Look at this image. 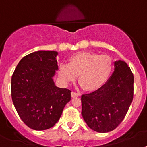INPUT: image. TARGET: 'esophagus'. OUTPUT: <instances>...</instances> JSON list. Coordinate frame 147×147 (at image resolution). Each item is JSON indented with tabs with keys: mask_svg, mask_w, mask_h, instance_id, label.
Returning <instances> with one entry per match:
<instances>
[{
	"mask_svg": "<svg viewBox=\"0 0 147 147\" xmlns=\"http://www.w3.org/2000/svg\"><path fill=\"white\" fill-rule=\"evenodd\" d=\"M80 96V94L79 93H76V92H74V91H72L71 92V97H78V96Z\"/></svg>",
	"mask_w": 147,
	"mask_h": 147,
	"instance_id": "obj_1",
	"label": "esophagus"
}]
</instances>
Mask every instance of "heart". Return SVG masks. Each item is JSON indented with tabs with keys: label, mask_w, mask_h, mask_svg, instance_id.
<instances>
[{
	"label": "heart",
	"mask_w": 147,
	"mask_h": 147,
	"mask_svg": "<svg viewBox=\"0 0 147 147\" xmlns=\"http://www.w3.org/2000/svg\"><path fill=\"white\" fill-rule=\"evenodd\" d=\"M113 68V60L107 55L80 52L70 57L68 64L61 63L58 74L63 84L74 82L78 76L84 90L94 91L104 85Z\"/></svg>",
	"instance_id": "heart-1"
}]
</instances>
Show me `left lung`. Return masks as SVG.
<instances>
[{
	"label": "left lung",
	"mask_w": 147,
	"mask_h": 147,
	"mask_svg": "<svg viewBox=\"0 0 147 147\" xmlns=\"http://www.w3.org/2000/svg\"><path fill=\"white\" fill-rule=\"evenodd\" d=\"M114 71L98 90L82 96V115L88 126L99 133L115 129L133 100L134 76L123 60L114 62Z\"/></svg>",
	"instance_id": "obj_1"
}]
</instances>
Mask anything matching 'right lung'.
Masks as SVG:
<instances>
[{
	"label": "right lung",
	"mask_w": 147,
	"mask_h": 147,
	"mask_svg": "<svg viewBox=\"0 0 147 147\" xmlns=\"http://www.w3.org/2000/svg\"><path fill=\"white\" fill-rule=\"evenodd\" d=\"M53 51H38L20 61L11 78V96L16 112L24 123L36 131H44L59 121L71 90L55 85L58 70Z\"/></svg>",
	"instance_id": "obj_1"
}]
</instances>
